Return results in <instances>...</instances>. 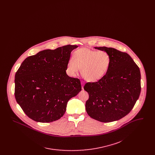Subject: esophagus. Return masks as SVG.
<instances>
[{
  "instance_id": "obj_1",
  "label": "esophagus",
  "mask_w": 155,
  "mask_h": 155,
  "mask_svg": "<svg viewBox=\"0 0 155 155\" xmlns=\"http://www.w3.org/2000/svg\"><path fill=\"white\" fill-rule=\"evenodd\" d=\"M81 85H82V89H84V82H81Z\"/></svg>"
}]
</instances>
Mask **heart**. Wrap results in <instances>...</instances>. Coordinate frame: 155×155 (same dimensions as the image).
<instances>
[{
    "instance_id": "heart-1",
    "label": "heart",
    "mask_w": 155,
    "mask_h": 155,
    "mask_svg": "<svg viewBox=\"0 0 155 155\" xmlns=\"http://www.w3.org/2000/svg\"><path fill=\"white\" fill-rule=\"evenodd\" d=\"M110 64V57L107 52L82 48L75 51L73 58L68 60L67 71L73 77L81 68V75L85 80L96 82L103 78L107 73Z\"/></svg>"
}]
</instances>
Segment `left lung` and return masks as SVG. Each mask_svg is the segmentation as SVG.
<instances>
[{"label": "left lung", "mask_w": 155, "mask_h": 155, "mask_svg": "<svg viewBox=\"0 0 155 155\" xmlns=\"http://www.w3.org/2000/svg\"><path fill=\"white\" fill-rule=\"evenodd\" d=\"M107 52L111 59L106 75L96 82H87L86 111L91 118L103 123L117 121L133 109L140 93V73L131 57L107 47H95Z\"/></svg>", "instance_id": "obj_1"}]
</instances>
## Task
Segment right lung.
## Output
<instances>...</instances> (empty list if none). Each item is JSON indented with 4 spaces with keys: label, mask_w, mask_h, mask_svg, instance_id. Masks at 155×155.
Returning <instances> with one entry per match:
<instances>
[{
    "label": "right lung",
    "mask_w": 155,
    "mask_h": 155,
    "mask_svg": "<svg viewBox=\"0 0 155 155\" xmlns=\"http://www.w3.org/2000/svg\"><path fill=\"white\" fill-rule=\"evenodd\" d=\"M77 45L46 49L25 59L15 75V100L26 115L40 123L61 118L68 101L81 91L79 79L66 74Z\"/></svg>",
    "instance_id": "right-lung-1"
}]
</instances>
